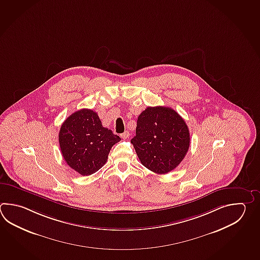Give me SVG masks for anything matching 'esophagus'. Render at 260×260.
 Returning a JSON list of instances; mask_svg holds the SVG:
<instances>
[{
	"label": "esophagus",
	"instance_id": "1",
	"mask_svg": "<svg viewBox=\"0 0 260 260\" xmlns=\"http://www.w3.org/2000/svg\"><path fill=\"white\" fill-rule=\"evenodd\" d=\"M129 136V133H128V132H125L124 133H122V134H120V137H121L122 139H126Z\"/></svg>",
	"mask_w": 260,
	"mask_h": 260
}]
</instances>
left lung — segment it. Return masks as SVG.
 I'll use <instances>...</instances> for the list:
<instances>
[{"label":"left lung","instance_id":"left-lung-1","mask_svg":"<svg viewBox=\"0 0 260 260\" xmlns=\"http://www.w3.org/2000/svg\"><path fill=\"white\" fill-rule=\"evenodd\" d=\"M141 163L157 174L178 167L190 146L185 121L170 107H147L137 120L136 135L132 139Z\"/></svg>","mask_w":260,"mask_h":260}]
</instances>
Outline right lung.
<instances>
[{
    "mask_svg": "<svg viewBox=\"0 0 260 260\" xmlns=\"http://www.w3.org/2000/svg\"><path fill=\"white\" fill-rule=\"evenodd\" d=\"M59 144L64 161L80 175L95 173L106 164L114 144L121 139L103 127L97 113L80 109L70 115L59 132Z\"/></svg>",
    "mask_w": 260,
    "mask_h": 260,
    "instance_id": "1",
    "label": "right lung"
}]
</instances>
